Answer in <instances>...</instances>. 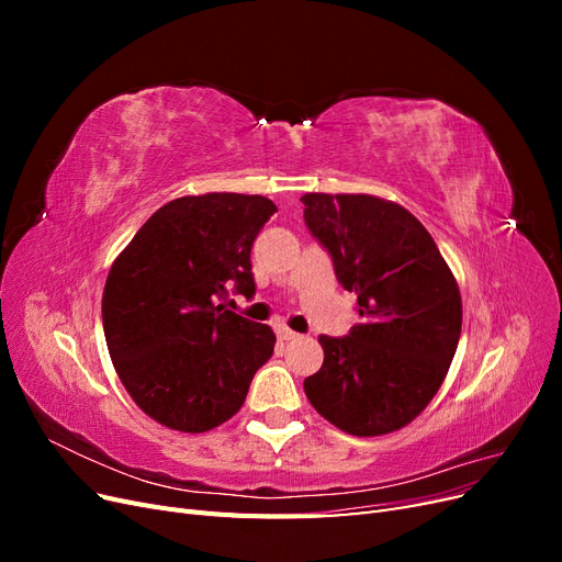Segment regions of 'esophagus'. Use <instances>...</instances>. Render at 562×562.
Instances as JSON below:
<instances>
[{"instance_id": "1", "label": "esophagus", "mask_w": 562, "mask_h": 562, "mask_svg": "<svg viewBox=\"0 0 562 562\" xmlns=\"http://www.w3.org/2000/svg\"><path fill=\"white\" fill-rule=\"evenodd\" d=\"M277 335H279V339H283V342H288V339H297V337H300L295 330L285 328V326H279V328H277Z\"/></svg>"}]
</instances>
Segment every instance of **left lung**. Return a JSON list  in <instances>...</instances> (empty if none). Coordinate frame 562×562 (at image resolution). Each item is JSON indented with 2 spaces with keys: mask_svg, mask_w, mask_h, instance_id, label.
<instances>
[{
  "mask_svg": "<svg viewBox=\"0 0 562 562\" xmlns=\"http://www.w3.org/2000/svg\"><path fill=\"white\" fill-rule=\"evenodd\" d=\"M304 223L326 246L361 323L321 335L323 366L304 394L337 429L384 436L411 424L443 384L462 333V295L431 234L394 201L302 196Z\"/></svg>",
  "mask_w": 562,
  "mask_h": 562,
  "instance_id": "8db88e82",
  "label": "left lung"
}]
</instances>
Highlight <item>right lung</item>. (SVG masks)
Segmentation results:
<instances>
[{"label":"right lung","instance_id":"obj_1","mask_svg":"<svg viewBox=\"0 0 562 562\" xmlns=\"http://www.w3.org/2000/svg\"><path fill=\"white\" fill-rule=\"evenodd\" d=\"M274 213L260 194L180 196L112 262L103 291L112 363L135 405L164 427H220L274 353V330L220 302L232 288L255 293L250 248Z\"/></svg>","mask_w":562,"mask_h":562}]
</instances>
